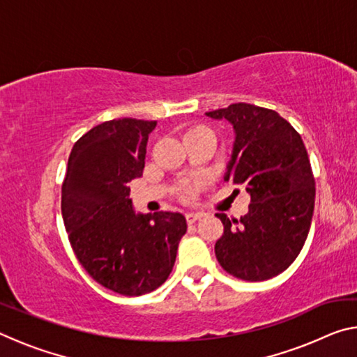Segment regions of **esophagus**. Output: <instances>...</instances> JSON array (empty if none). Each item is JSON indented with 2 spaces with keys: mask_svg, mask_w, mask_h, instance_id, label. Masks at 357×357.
<instances>
[{
  "mask_svg": "<svg viewBox=\"0 0 357 357\" xmlns=\"http://www.w3.org/2000/svg\"><path fill=\"white\" fill-rule=\"evenodd\" d=\"M202 214H193V213H189V214H185V220H187V223H195L197 220H200L202 219Z\"/></svg>",
  "mask_w": 357,
  "mask_h": 357,
  "instance_id": "obj_1",
  "label": "esophagus"
}]
</instances>
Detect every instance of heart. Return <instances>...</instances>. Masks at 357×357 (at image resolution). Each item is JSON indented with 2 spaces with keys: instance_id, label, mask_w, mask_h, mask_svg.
<instances>
[{
  "instance_id": "1",
  "label": "heart",
  "mask_w": 357,
  "mask_h": 357,
  "mask_svg": "<svg viewBox=\"0 0 357 357\" xmlns=\"http://www.w3.org/2000/svg\"><path fill=\"white\" fill-rule=\"evenodd\" d=\"M190 132H208V134H213V132H211V130L206 128V126H195V128L190 129ZM198 187H200V183L187 184L185 187H183V190H181V195H183L184 200L190 202V200H193V198H195Z\"/></svg>"
}]
</instances>
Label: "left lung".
Instances as JSON below:
<instances>
[{
	"mask_svg": "<svg viewBox=\"0 0 357 357\" xmlns=\"http://www.w3.org/2000/svg\"><path fill=\"white\" fill-rule=\"evenodd\" d=\"M206 114L233 124L236 140L225 181L250 193L249 213L239 220L215 214L223 223L217 261L241 280L273 279L299 255L310 229L315 178L304 142L269 108L239 102Z\"/></svg>",
	"mask_w": 357,
	"mask_h": 357,
	"instance_id": "obj_1",
	"label": "left lung"
}]
</instances>
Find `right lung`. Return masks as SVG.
I'll return each instance as SVG.
<instances>
[{
    "label": "right lung",
    "mask_w": 357,
    "mask_h": 357,
    "mask_svg": "<svg viewBox=\"0 0 357 357\" xmlns=\"http://www.w3.org/2000/svg\"><path fill=\"white\" fill-rule=\"evenodd\" d=\"M155 121L119 118L75 142L61 189L69 243L84 271L124 296L154 291L170 275L187 231L179 213L135 214L129 181L140 178Z\"/></svg>",
    "instance_id": "right-lung-1"
}]
</instances>
